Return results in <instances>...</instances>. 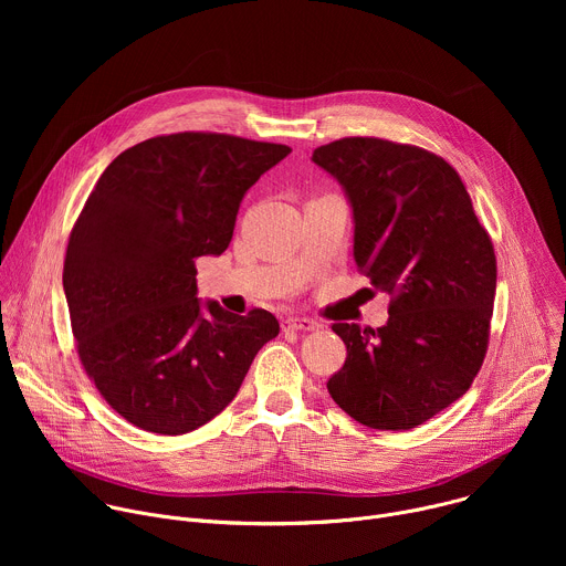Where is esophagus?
Here are the masks:
<instances>
[{
	"instance_id": "obj_1",
	"label": "esophagus",
	"mask_w": 566,
	"mask_h": 566,
	"mask_svg": "<svg viewBox=\"0 0 566 566\" xmlns=\"http://www.w3.org/2000/svg\"><path fill=\"white\" fill-rule=\"evenodd\" d=\"M284 332H315L317 329V322L308 319V317H300V315H291L282 322Z\"/></svg>"
}]
</instances>
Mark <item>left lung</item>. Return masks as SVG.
Here are the masks:
<instances>
[{"instance_id": "8db88e82", "label": "left lung", "mask_w": 566, "mask_h": 566, "mask_svg": "<svg viewBox=\"0 0 566 566\" xmlns=\"http://www.w3.org/2000/svg\"><path fill=\"white\" fill-rule=\"evenodd\" d=\"M311 160L352 206L356 266L391 295L376 332L334 325L347 360L327 389L367 428L412 430L463 396L486 356L493 241L457 170L428 149L354 136Z\"/></svg>"}]
</instances>
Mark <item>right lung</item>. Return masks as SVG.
<instances>
[{"label": "right lung", "mask_w": 566, "mask_h": 566, "mask_svg": "<svg viewBox=\"0 0 566 566\" xmlns=\"http://www.w3.org/2000/svg\"><path fill=\"white\" fill-rule=\"evenodd\" d=\"M291 147L181 132L118 154L80 212L64 258L77 356L109 406L154 434H186L237 396L280 334L264 308L197 297L195 260L221 255L244 195Z\"/></svg>", "instance_id": "add662e5"}]
</instances>
